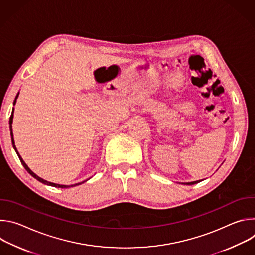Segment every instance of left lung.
Wrapping results in <instances>:
<instances>
[{
  "label": "left lung",
  "mask_w": 255,
  "mask_h": 255,
  "mask_svg": "<svg viewBox=\"0 0 255 255\" xmlns=\"http://www.w3.org/2000/svg\"><path fill=\"white\" fill-rule=\"evenodd\" d=\"M201 180H195V181H190V183H185L184 185H195V184H198V183H200Z\"/></svg>",
  "instance_id": "8db88e82"
}]
</instances>
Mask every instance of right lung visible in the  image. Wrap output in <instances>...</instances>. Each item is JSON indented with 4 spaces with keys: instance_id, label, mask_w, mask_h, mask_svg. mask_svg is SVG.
Instances as JSON below:
<instances>
[{
    "instance_id": "right-lung-1",
    "label": "right lung",
    "mask_w": 255,
    "mask_h": 255,
    "mask_svg": "<svg viewBox=\"0 0 255 255\" xmlns=\"http://www.w3.org/2000/svg\"><path fill=\"white\" fill-rule=\"evenodd\" d=\"M18 96H19V93L17 94V96H16V98H15V100H14V103H13V105L15 106V104H16V102H17V99H18ZM13 118H14V108H13V110H12V115H11V117H10V121H9V124H10V134H11V139H12V144H13V147H14V149H15V151H16V153H17V155H18V157H19V159H20V161H21V163L23 164V166L25 167V169L34 177V178H36L37 180H39L40 183H42V184H44V185H47V186H51V187H55V188H61V189H65V188H70V187H76V186H79V185H82V184H84L85 181H87L88 179H86V180H84V181H82V183H78V184H75V185H70V186H66V185H59V184H54V183H50V181H47V180H45V179H43V178H41L40 176H38L37 174H35L29 167H28V165L25 163V161L22 159V157H21V155L19 154V152H18V150H17V148H16V145H15V141H14V137H13V129H12V123H13Z\"/></svg>"
}]
</instances>
